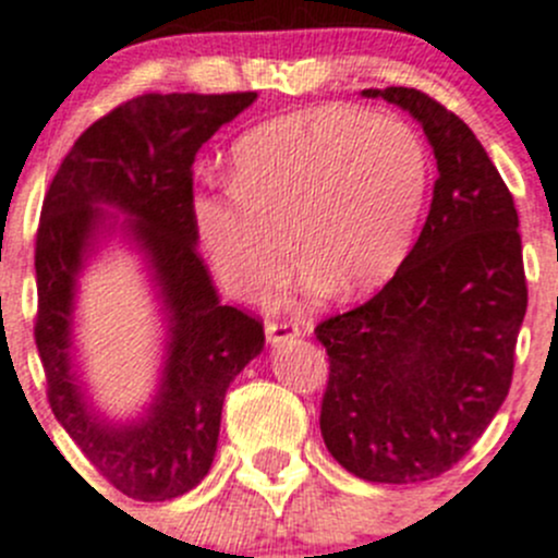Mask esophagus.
I'll list each match as a JSON object with an SVG mask.
<instances>
[{
	"mask_svg": "<svg viewBox=\"0 0 558 558\" xmlns=\"http://www.w3.org/2000/svg\"><path fill=\"white\" fill-rule=\"evenodd\" d=\"M302 329L296 322H289V318H283V322H267V338L269 343H283V340L289 338H296Z\"/></svg>",
	"mask_w": 558,
	"mask_h": 558,
	"instance_id": "esophagus-1",
	"label": "esophagus"
}]
</instances>
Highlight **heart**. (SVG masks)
<instances>
[{
	"label": "heart",
	"mask_w": 558,
	"mask_h": 558,
	"mask_svg": "<svg viewBox=\"0 0 558 558\" xmlns=\"http://www.w3.org/2000/svg\"><path fill=\"white\" fill-rule=\"evenodd\" d=\"M430 185L423 135L395 113L318 106L247 130L229 191L191 215L220 283L264 300L286 278L291 240L311 286L365 294L403 264Z\"/></svg>",
	"instance_id": "obj_1"
}]
</instances>
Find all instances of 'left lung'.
Instances as JSON below:
<instances>
[{
  "label": "left lung",
  "instance_id": "left-lung-1",
  "mask_svg": "<svg viewBox=\"0 0 558 558\" xmlns=\"http://www.w3.org/2000/svg\"><path fill=\"white\" fill-rule=\"evenodd\" d=\"M362 97L423 124L439 180L392 280L316 327L329 354L318 423L329 456L354 477L425 483L472 450L510 392L529 302L518 213L461 117L409 86Z\"/></svg>",
  "mask_w": 558,
  "mask_h": 558
}]
</instances>
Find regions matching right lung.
I'll return each instance as SVG.
<instances>
[{
    "label": "right lung",
    "mask_w": 558,
    "mask_h": 558,
    "mask_svg": "<svg viewBox=\"0 0 558 558\" xmlns=\"http://www.w3.org/2000/svg\"><path fill=\"white\" fill-rule=\"evenodd\" d=\"M253 100L256 92L133 97L78 135L43 202L35 343L48 403L92 466L130 499L169 501L207 477L226 389L264 349L262 322L220 305L191 215L196 153ZM113 233L145 256L167 322L159 392L128 424L94 409L72 343L77 280Z\"/></svg>",
    "instance_id": "add662e5"
}]
</instances>
